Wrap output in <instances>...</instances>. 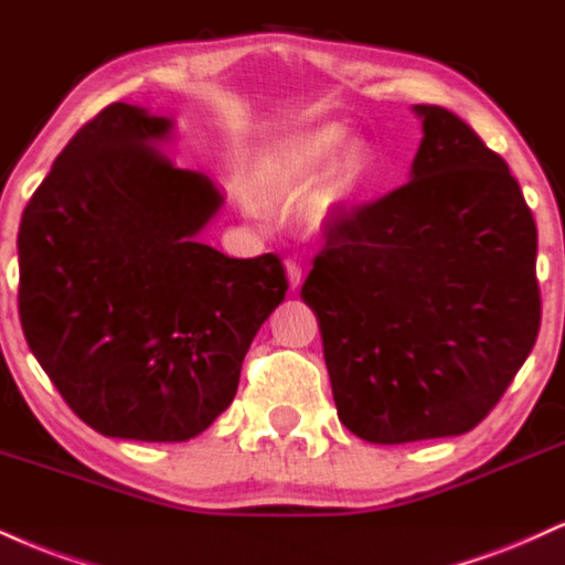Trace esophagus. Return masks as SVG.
<instances>
[{
	"instance_id": "obj_1",
	"label": "esophagus",
	"mask_w": 565,
	"mask_h": 565,
	"mask_svg": "<svg viewBox=\"0 0 565 565\" xmlns=\"http://www.w3.org/2000/svg\"><path fill=\"white\" fill-rule=\"evenodd\" d=\"M285 275H288L290 288H298V285H301V277H303L301 264H298L296 258H285Z\"/></svg>"
}]
</instances>
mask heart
Segmentation results:
<instances>
[{"instance_id":"obj_1","label":"heart","mask_w":565,"mask_h":565,"mask_svg":"<svg viewBox=\"0 0 565 565\" xmlns=\"http://www.w3.org/2000/svg\"><path fill=\"white\" fill-rule=\"evenodd\" d=\"M351 137L347 124L328 121L280 139L256 166V190L269 201H290L317 188L311 216L324 224L364 195L375 177L373 145ZM245 216H262V201L250 190L241 192Z\"/></svg>"}]
</instances>
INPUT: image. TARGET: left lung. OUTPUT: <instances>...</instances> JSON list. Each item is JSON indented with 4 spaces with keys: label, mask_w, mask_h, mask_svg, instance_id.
<instances>
[{
    "label": "left lung",
    "mask_w": 565,
    "mask_h": 565,
    "mask_svg": "<svg viewBox=\"0 0 565 565\" xmlns=\"http://www.w3.org/2000/svg\"><path fill=\"white\" fill-rule=\"evenodd\" d=\"M409 182L341 214L301 288L338 417L373 444L468 434L540 333L536 224L508 163L439 105Z\"/></svg>",
    "instance_id": "obj_1"
}]
</instances>
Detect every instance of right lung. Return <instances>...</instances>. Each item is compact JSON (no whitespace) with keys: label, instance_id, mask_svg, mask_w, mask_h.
I'll return each mask as SVG.
<instances>
[{"label":"right lung","instance_id":"right-lung-1","mask_svg":"<svg viewBox=\"0 0 565 565\" xmlns=\"http://www.w3.org/2000/svg\"><path fill=\"white\" fill-rule=\"evenodd\" d=\"M171 118L108 105L20 218L25 341L73 413L113 439L203 434L288 290L275 254L230 258L201 241L224 195L171 163Z\"/></svg>","mask_w":565,"mask_h":565}]
</instances>
